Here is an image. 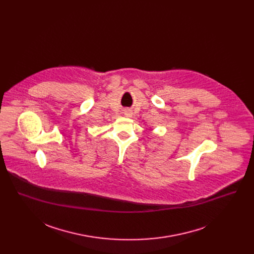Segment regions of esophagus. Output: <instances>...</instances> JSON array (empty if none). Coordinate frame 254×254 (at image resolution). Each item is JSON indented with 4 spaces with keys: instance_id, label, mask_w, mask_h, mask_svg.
Instances as JSON below:
<instances>
[{
    "instance_id": "obj_1",
    "label": "esophagus",
    "mask_w": 254,
    "mask_h": 254,
    "mask_svg": "<svg viewBox=\"0 0 254 254\" xmlns=\"http://www.w3.org/2000/svg\"><path fill=\"white\" fill-rule=\"evenodd\" d=\"M125 116H126L127 118H131V116H132L131 111H129V110H126V111H125Z\"/></svg>"
}]
</instances>
